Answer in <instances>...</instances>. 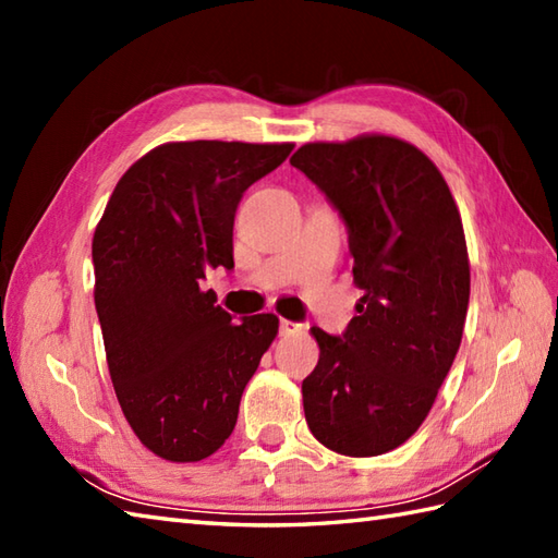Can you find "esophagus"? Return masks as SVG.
Masks as SVG:
<instances>
[{
  "label": "esophagus",
  "instance_id": "obj_1",
  "mask_svg": "<svg viewBox=\"0 0 558 558\" xmlns=\"http://www.w3.org/2000/svg\"><path fill=\"white\" fill-rule=\"evenodd\" d=\"M300 330H302L300 324H292V322H288V318H280V336H294V333H300Z\"/></svg>",
  "mask_w": 558,
  "mask_h": 558
}]
</instances>
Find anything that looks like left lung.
Returning a JSON list of instances; mask_svg holds the SVG:
<instances>
[{
  "mask_svg": "<svg viewBox=\"0 0 558 558\" xmlns=\"http://www.w3.org/2000/svg\"><path fill=\"white\" fill-rule=\"evenodd\" d=\"M290 162L345 220L364 290L345 333L312 328L322 354L302 381L304 417L340 456H381L420 429L460 348L470 302L460 213L436 165L396 136L304 144Z\"/></svg>",
  "mask_w": 558,
  "mask_h": 558,
  "instance_id": "1",
  "label": "left lung"
}]
</instances>
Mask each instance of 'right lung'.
<instances>
[{"mask_svg": "<svg viewBox=\"0 0 558 558\" xmlns=\"http://www.w3.org/2000/svg\"><path fill=\"white\" fill-rule=\"evenodd\" d=\"M294 144L177 141L129 168L93 234L96 312L110 378L138 441L170 462L216 453L244 386L278 336V316L242 322L201 290L234 268L242 194Z\"/></svg>", "mask_w": 558, "mask_h": 558, "instance_id": "right-lung-1", "label": "right lung"}]
</instances>
